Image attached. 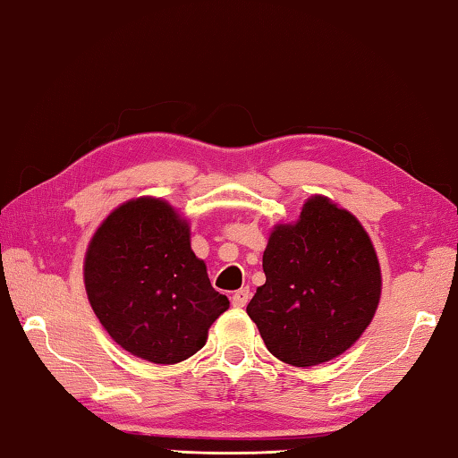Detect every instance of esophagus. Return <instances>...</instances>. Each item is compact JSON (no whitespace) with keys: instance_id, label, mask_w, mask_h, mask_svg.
I'll return each instance as SVG.
<instances>
[{"instance_id":"esophagus-1","label":"esophagus","mask_w":458,"mask_h":458,"mask_svg":"<svg viewBox=\"0 0 458 458\" xmlns=\"http://www.w3.org/2000/svg\"><path fill=\"white\" fill-rule=\"evenodd\" d=\"M248 299H250V289H238L234 294H232V307H236V309H242V307H246V303H248Z\"/></svg>"}]
</instances>
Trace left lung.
<instances>
[{
	"mask_svg": "<svg viewBox=\"0 0 458 458\" xmlns=\"http://www.w3.org/2000/svg\"><path fill=\"white\" fill-rule=\"evenodd\" d=\"M262 270L267 283L246 313L267 350L294 368L319 366L350 350L382 294V270L366 228L317 193L297 220L270 230Z\"/></svg>",
	"mask_w": 458,
	"mask_h": 458,
	"instance_id": "8db88e82",
	"label": "left lung"
}]
</instances>
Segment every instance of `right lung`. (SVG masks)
Listing matches in <instances>:
<instances>
[{"label": "right lung", "instance_id": "obj_1", "mask_svg": "<svg viewBox=\"0 0 458 458\" xmlns=\"http://www.w3.org/2000/svg\"><path fill=\"white\" fill-rule=\"evenodd\" d=\"M185 216L161 198L114 208L84 254V289L100 325L135 358L172 366L206 345L230 307L191 250Z\"/></svg>", "mask_w": 458, "mask_h": 458}]
</instances>
